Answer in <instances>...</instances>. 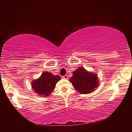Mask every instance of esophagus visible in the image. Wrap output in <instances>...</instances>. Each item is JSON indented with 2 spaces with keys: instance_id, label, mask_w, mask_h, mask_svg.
I'll use <instances>...</instances> for the list:
<instances>
[{
  "instance_id": "esophagus-1",
  "label": "esophagus",
  "mask_w": 132,
  "mask_h": 132,
  "mask_svg": "<svg viewBox=\"0 0 132 132\" xmlns=\"http://www.w3.org/2000/svg\"><path fill=\"white\" fill-rule=\"evenodd\" d=\"M62 78H63V79H68V76L66 75L63 76H62Z\"/></svg>"
}]
</instances>
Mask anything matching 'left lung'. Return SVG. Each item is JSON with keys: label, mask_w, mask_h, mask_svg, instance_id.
Listing matches in <instances>:
<instances>
[{"label": "left lung", "mask_w": 132, "mask_h": 132, "mask_svg": "<svg viewBox=\"0 0 132 132\" xmlns=\"http://www.w3.org/2000/svg\"><path fill=\"white\" fill-rule=\"evenodd\" d=\"M70 81L76 90L84 94L94 91L99 85L97 75L87 71L82 67L76 69Z\"/></svg>", "instance_id": "obj_1"}]
</instances>
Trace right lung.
<instances>
[{"instance_id": "1", "label": "right lung", "mask_w": 132, "mask_h": 132, "mask_svg": "<svg viewBox=\"0 0 132 132\" xmlns=\"http://www.w3.org/2000/svg\"><path fill=\"white\" fill-rule=\"evenodd\" d=\"M61 80L59 76L50 72H43L41 76L32 82V88L39 95L47 97L55 88L56 83Z\"/></svg>"}]
</instances>
